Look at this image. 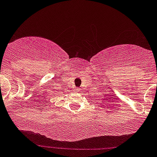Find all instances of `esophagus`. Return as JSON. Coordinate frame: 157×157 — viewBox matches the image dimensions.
<instances>
[{
  "mask_svg": "<svg viewBox=\"0 0 157 157\" xmlns=\"http://www.w3.org/2000/svg\"><path fill=\"white\" fill-rule=\"evenodd\" d=\"M75 92H79V88H75Z\"/></svg>",
  "mask_w": 157,
  "mask_h": 157,
  "instance_id": "1",
  "label": "esophagus"
}]
</instances>
